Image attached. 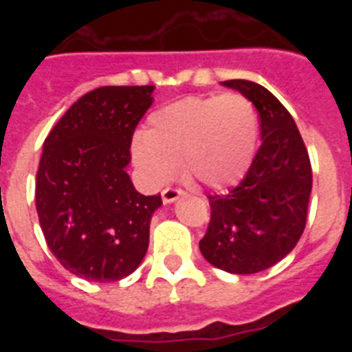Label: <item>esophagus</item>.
<instances>
[{"instance_id":"34e87169","label":"esophagus","mask_w":352,"mask_h":352,"mask_svg":"<svg viewBox=\"0 0 352 352\" xmlns=\"http://www.w3.org/2000/svg\"><path fill=\"white\" fill-rule=\"evenodd\" d=\"M183 194H185V192H183L182 188H173V186H169V188H166V190L162 192V201H164V204H170L174 203L176 199L182 197Z\"/></svg>"}]
</instances>
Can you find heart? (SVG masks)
I'll return each instance as SVG.
<instances>
[{"label":"heart","instance_id":"obj_1","mask_svg":"<svg viewBox=\"0 0 352 352\" xmlns=\"http://www.w3.org/2000/svg\"><path fill=\"white\" fill-rule=\"evenodd\" d=\"M259 121L241 93L186 96L157 109L132 146L151 182L164 183L182 166L186 178L227 188L243 178L256 155Z\"/></svg>","mask_w":352,"mask_h":352}]
</instances>
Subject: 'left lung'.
<instances>
[{"label":"left lung","mask_w":352,"mask_h":352,"mask_svg":"<svg viewBox=\"0 0 352 352\" xmlns=\"http://www.w3.org/2000/svg\"><path fill=\"white\" fill-rule=\"evenodd\" d=\"M222 84L256 105L263 142L238 186L208 195L211 220L199 248L214 268L250 275L272 268L300 241L312 167L296 123L275 95L252 80Z\"/></svg>","instance_id":"obj_1"}]
</instances>
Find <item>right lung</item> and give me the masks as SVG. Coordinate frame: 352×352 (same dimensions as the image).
I'll list each match as a JSON object with an SVG mask.
<instances>
[{"mask_svg": "<svg viewBox=\"0 0 352 352\" xmlns=\"http://www.w3.org/2000/svg\"><path fill=\"white\" fill-rule=\"evenodd\" d=\"M155 86H104L86 93L43 142L36 213L47 247L65 270L89 282L121 280L138 270L149 222L162 206L126 173L135 126Z\"/></svg>", "mask_w": 352, "mask_h": 352, "instance_id": "1", "label": "right lung"}]
</instances>
